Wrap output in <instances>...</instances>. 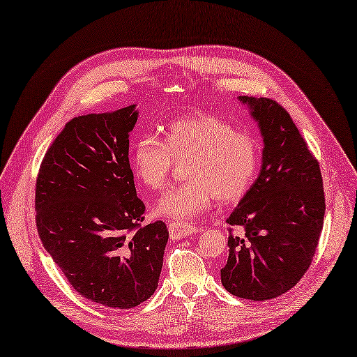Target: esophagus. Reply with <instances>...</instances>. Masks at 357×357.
<instances>
[{"label": "esophagus", "instance_id": "esophagus-1", "mask_svg": "<svg viewBox=\"0 0 357 357\" xmlns=\"http://www.w3.org/2000/svg\"><path fill=\"white\" fill-rule=\"evenodd\" d=\"M199 232V228H195L194 225H188V223L183 222H170L169 223V235L172 240H181L185 238V236Z\"/></svg>", "mask_w": 357, "mask_h": 357}]
</instances>
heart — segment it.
I'll return each instance as SVG.
<instances>
[{"label": "heart", "instance_id": "b5f03b06", "mask_svg": "<svg viewBox=\"0 0 357 357\" xmlns=\"http://www.w3.org/2000/svg\"><path fill=\"white\" fill-rule=\"evenodd\" d=\"M185 162L188 179L169 190L154 207L162 218L190 220L215 200L232 203L243 199L259 166L257 139L223 119L200 113L170 122L165 138L145 132L132 150L137 179L153 191H162L175 165Z\"/></svg>", "mask_w": 357, "mask_h": 357}]
</instances>
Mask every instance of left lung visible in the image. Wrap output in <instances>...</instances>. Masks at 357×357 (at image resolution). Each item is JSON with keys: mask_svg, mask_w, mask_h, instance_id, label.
Instances as JSON below:
<instances>
[{"mask_svg": "<svg viewBox=\"0 0 357 357\" xmlns=\"http://www.w3.org/2000/svg\"><path fill=\"white\" fill-rule=\"evenodd\" d=\"M240 101L250 105L265 145L257 179L227 219L229 256L220 280L231 294L261 301L287 293L307 272L324 227L325 192L319 162L282 105Z\"/></svg>", "mask_w": 357, "mask_h": 357, "instance_id": "obj_1", "label": "left lung"}]
</instances>
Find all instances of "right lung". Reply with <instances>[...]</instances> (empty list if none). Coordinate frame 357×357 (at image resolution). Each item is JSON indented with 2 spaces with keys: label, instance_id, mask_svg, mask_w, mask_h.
<instances>
[{
  "label": "right lung",
  "instance_id": "obj_1",
  "mask_svg": "<svg viewBox=\"0 0 357 357\" xmlns=\"http://www.w3.org/2000/svg\"><path fill=\"white\" fill-rule=\"evenodd\" d=\"M135 105L72 119L52 141L35 188L44 248L82 297L130 309L158 284L165 222L142 227L145 206L129 165Z\"/></svg>",
  "mask_w": 357,
  "mask_h": 357
}]
</instances>
